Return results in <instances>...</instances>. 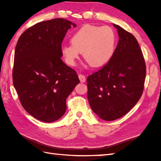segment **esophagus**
I'll return each instance as SVG.
<instances>
[{
	"mask_svg": "<svg viewBox=\"0 0 161 161\" xmlns=\"http://www.w3.org/2000/svg\"><path fill=\"white\" fill-rule=\"evenodd\" d=\"M78 78L80 79V81L81 83H84L86 81V77L85 75H83L82 74H79L78 75Z\"/></svg>",
	"mask_w": 161,
	"mask_h": 161,
	"instance_id": "obj_1",
	"label": "esophagus"
}]
</instances>
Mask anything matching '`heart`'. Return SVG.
Returning a JSON list of instances; mask_svg holds the SVG:
<instances>
[{
	"label": "heart",
	"mask_w": 161,
	"mask_h": 161,
	"mask_svg": "<svg viewBox=\"0 0 161 161\" xmlns=\"http://www.w3.org/2000/svg\"><path fill=\"white\" fill-rule=\"evenodd\" d=\"M70 44L61 48V54L66 63L73 66L83 53L90 66L101 67L110 60L115 49L116 35L108 26L86 25L73 34Z\"/></svg>",
	"instance_id": "heart-1"
}]
</instances>
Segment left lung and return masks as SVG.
Masks as SVG:
<instances>
[{"mask_svg": "<svg viewBox=\"0 0 161 161\" xmlns=\"http://www.w3.org/2000/svg\"><path fill=\"white\" fill-rule=\"evenodd\" d=\"M113 25L119 35L113 56L87 78L90 106L105 121L119 119L136 105L143 93L146 73L136 39L119 25Z\"/></svg>", "mask_w": 161, "mask_h": 161, "instance_id": "left-lung-1", "label": "left lung"}]
</instances>
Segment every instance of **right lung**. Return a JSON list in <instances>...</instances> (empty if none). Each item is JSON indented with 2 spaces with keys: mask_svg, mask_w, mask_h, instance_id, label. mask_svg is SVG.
I'll list each match as a JSON object with an SVG mask.
<instances>
[{
  "mask_svg": "<svg viewBox=\"0 0 161 161\" xmlns=\"http://www.w3.org/2000/svg\"><path fill=\"white\" fill-rule=\"evenodd\" d=\"M72 27L76 25L63 18L40 22L25 30L16 45L13 86L23 108L42 122L63 116L66 98L80 82L61 60V43Z\"/></svg>",
  "mask_w": 161,
  "mask_h": 161,
  "instance_id": "right-lung-1",
  "label": "right lung"
}]
</instances>
